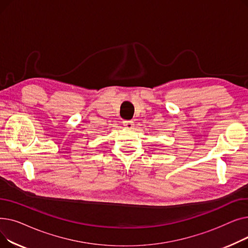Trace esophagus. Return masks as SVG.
<instances>
[{"label": "esophagus", "mask_w": 248, "mask_h": 248, "mask_svg": "<svg viewBox=\"0 0 248 248\" xmlns=\"http://www.w3.org/2000/svg\"><path fill=\"white\" fill-rule=\"evenodd\" d=\"M124 126L127 129H132L134 126H135V123L133 121H126V122H124Z\"/></svg>", "instance_id": "34e87169"}]
</instances>
